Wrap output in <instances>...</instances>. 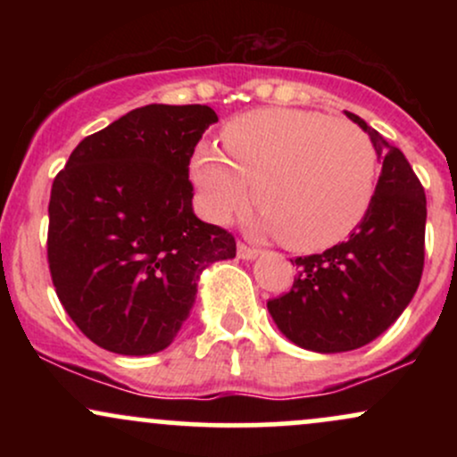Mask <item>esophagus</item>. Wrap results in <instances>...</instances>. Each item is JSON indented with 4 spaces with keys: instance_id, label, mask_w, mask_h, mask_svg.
Listing matches in <instances>:
<instances>
[{
    "instance_id": "1",
    "label": "esophagus",
    "mask_w": 457,
    "mask_h": 457,
    "mask_svg": "<svg viewBox=\"0 0 457 457\" xmlns=\"http://www.w3.org/2000/svg\"><path fill=\"white\" fill-rule=\"evenodd\" d=\"M236 251H238V258L240 260H255L260 255L258 249H253V246L245 245V243H238V246H236Z\"/></svg>"
}]
</instances>
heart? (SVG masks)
<instances>
[{"label": "heart", "mask_w": 457, "mask_h": 457, "mask_svg": "<svg viewBox=\"0 0 457 457\" xmlns=\"http://www.w3.org/2000/svg\"><path fill=\"white\" fill-rule=\"evenodd\" d=\"M223 152L191 162L214 221L243 211L255 185L258 225L296 251L337 245L363 221L376 185L374 145L356 124L307 109H260L223 129Z\"/></svg>", "instance_id": "b5f03b06"}]
</instances>
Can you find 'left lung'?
Wrapping results in <instances>:
<instances>
[{"mask_svg":"<svg viewBox=\"0 0 457 457\" xmlns=\"http://www.w3.org/2000/svg\"><path fill=\"white\" fill-rule=\"evenodd\" d=\"M370 135L382 171L363 221L344 243L296 258L290 292L269 312L290 342L313 353H348L374 342L412 301L426 255V193L411 162L378 130Z\"/></svg>","mask_w":457,"mask_h":457,"instance_id":"1","label":"left lung"}]
</instances>
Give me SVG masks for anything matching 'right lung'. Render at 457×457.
Listing matches in <instances>:
<instances>
[{"label": "right lung", "mask_w": 457, "mask_h": 457, "mask_svg": "<svg viewBox=\"0 0 457 457\" xmlns=\"http://www.w3.org/2000/svg\"><path fill=\"white\" fill-rule=\"evenodd\" d=\"M208 104H145L90 135L55 176L46 255L79 330L115 354L174 342L199 275L236 240L193 212L188 162L217 122Z\"/></svg>", "instance_id": "obj_1"}]
</instances>
